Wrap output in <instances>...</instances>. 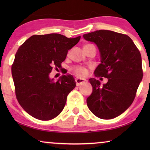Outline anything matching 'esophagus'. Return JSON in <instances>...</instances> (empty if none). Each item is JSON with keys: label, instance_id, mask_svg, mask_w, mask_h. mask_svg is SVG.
Listing matches in <instances>:
<instances>
[{"label": "esophagus", "instance_id": "obj_1", "mask_svg": "<svg viewBox=\"0 0 150 150\" xmlns=\"http://www.w3.org/2000/svg\"><path fill=\"white\" fill-rule=\"evenodd\" d=\"M75 81H76V83L77 86L81 85V84H83V83H85V82H86V80H85V79H79V78H77V79H76Z\"/></svg>", "mask_w": 150, "mask_h": 150}]
</instances>
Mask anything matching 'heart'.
Segmentation results:
<instances>
[{
	"label": "heart",
	"instance_id": "obj_1",
	"mask_svg": "<svg viewBox=\"0 0 150 150\" xmlns=\"http://www.w3.org/2000/svg\"><path fill=\"white\" fill-rule=\"evenodd\" d=\"M71 71L78 77H84L87 74V69L83 66H79V65H76V66L72 67Z\"/></svg>",
	"mask_w": 150,
	"mask_h": 150
}]
</instances>
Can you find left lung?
I'll return each mask as SVG.
<instances>
[{
	"label": "left lung",
	"instance_id": "left-lung-1",
	"mask_svg": "<svg viewBox=\"0 0 150 150\" xmlns=\"http://www.w3.org/2000/svg\"><path fill=\"white\" fill-rule=\"evenodd\" d=\"M83 38L95 43L100 50L101 63L94 71L95 76L108 79L102 86L98 80H89L93 92L87 99V106L98 117L113 119L134 101L143 74L141 53L125 34L99 30Z\"/></svg>",
	"mask_w": 150,
	"mask_h": 150
}]
</instances>
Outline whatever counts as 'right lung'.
I'll return each mask as SVG.
<instances>
[{
	"label": "right lung",
	"instance_id": "right-lung-1",
	"mask_svg": "<svg viewBox=\"0 0 150 150\" xmlns=\"http://www.w3.org/2000/svg\"><path fill=\"white\" fill-rule=\"evenodd\" d=\"M80 39L81 36L67 38L58 33L34 35L18 49L11 65L16 96L30 115L47 121L63 110L76 83L72 75H63L54 81L49 74L53 68L61 69L67 51Z\"/></svg>",
	"mask_w": 150,
	"mask_h": 150
}]
</instances>
